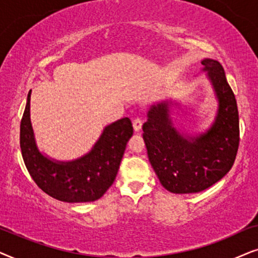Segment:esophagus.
Segmentation results:
<instances>
[{"mask_svg": "<svg viewBox=\"0 0 258 258\" xmlns=\"http://www.w3.org/2000/svg\"><path fill=\"white\" fill-rule=\"evenodd\" d=\"M142 127H143V121H142V119L137 118V119L133 120V128H135V131H136V132H139L140 130H142Z\"/></svg>", "mask_w": 258, "mask_h": 258, "instance_id": "1", "label": "esophagus"}]
</instances>
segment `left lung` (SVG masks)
I'll return each instance as SVG.
<instances>
[{
	"label": "left lung",
	"mask_w": 258,
	"mask_h": 258,
	"mask_svg": "<svg viewBox=\"0 0 258 258\" xmlns=\"http://www.w3.org/2000/svg\"><path fill=\"white\" fill-rule=\"evenodd\" d=\"M218 107L214 122L204 132L190 136L173 120L176 100L151 106L144 123L147 156L160 183L172 194H196L221 180L232 167L239 143L237 102L217 60L202 61Z\"/></svg>",
	"instance_id": "8db88e82"
}]
</instances>
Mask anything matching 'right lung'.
Wrapping results in <instances>:
<instances>
[{"instance_id": "right-lung-1", "label": "right lung", "mask_w": 258, "mask_h": 258, "mask_svg": "<svg viewBox=\"0 0 258 258\" xmlns=\"http://www.w3.org/2000/svg\"><path fill=\"white\" fill-rule=\"evenodd\" d=\"M30 94L20 126V146L27 170L41 190L66 203H87L104 196L114 181L132 122L122 118L105 126L91 151L74 160H56L37 147L30 120Z\"/></svg>"}]
</instances>
